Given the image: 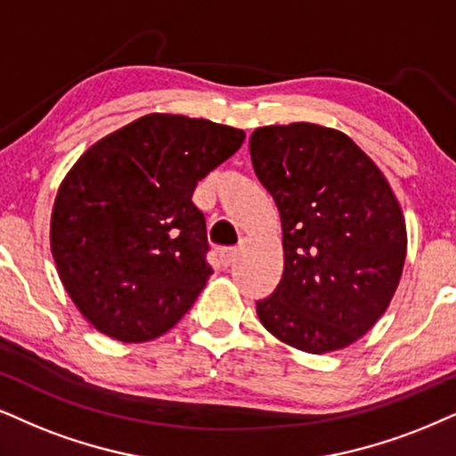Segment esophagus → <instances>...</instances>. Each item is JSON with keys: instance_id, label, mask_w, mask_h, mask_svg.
<instances>
[{"instance_id": "esophagus-1", "label": "esophagus", "mask_w": 456, "mask_h": 456, "mask_svg": "<svg viewBox=\"0 0 456 456\" xmlns=\"http://www.w3.org/2000/svg\"><path fill=\"white\" fill-rule=\"evenodd\" d=\"M217 254H219V260H222V264L226 268L232 266V262L237 260V249H234V247H222Z\"/></svg>"}]
</instances>
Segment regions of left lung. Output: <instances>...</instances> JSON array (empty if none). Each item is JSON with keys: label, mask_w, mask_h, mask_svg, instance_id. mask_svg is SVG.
I'll list each match as a JSON object with an SVG mask.
<instances>
[{"label": "left lung", "mask_w": 456, "mask_h": 456, "mask_svg": "<svg viewBox=\"0 0 456 456\" xmlns=\"http://www.w3.org/2000/svg\"><path fill=\"white\" fill-rule=\"evenodd\" d=\"M251 162L283 228V279L257 317L297 351H340L391 305L406 260L400 200L376 162L338 128H256Z\"/></svg>", "instance_id": "left-lung-1"}]
</instances>
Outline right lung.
I'll use <instances>...</instances> for the list:
<instances>
[{"instance_id":"1","label":"right lung","mask_w":456,"mask_h":456,"mask_svg":"<svg viewBox=\"0 0 456 456\" xmlns=\"http://www.w3.org/2000/svg\"><path fill=\"white\" fill-rule=\"evenodd\" d=\"M245 131L148 114L105 134L56 192L50 251L73 305L101 334L148 342L175 325L211 277L192 194Z\"/></svg>"}]
</instances>
